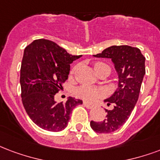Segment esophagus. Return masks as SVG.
Wrapping results in <instances>:
<instances>
[{"mask_svg": "<svg viewBox=\"0 0 160 160\" xmlns=\"http://www.w3.org/2000/svg\"><path fill=\"white\" fill-rule=\"evenodd\" d=\"M83 105H84V107H85L86 108H88V109H92V108L94 107L93 105L90 104V103H87V102H84Z\"/></svg>", "mask_w": 160, "mask_h": 160, "instance_id": "obj_1", "label": "esophagus"}]
</instances>
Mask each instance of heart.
<instances>
[{
	"mask_svg": "<svg viewBox=\"0 0 160 160\" xmlns=\"http://www.w3.org/2000/svg\"><path fill=\"white\" fill-rule=\"evenodd\" d=\"M102 65H107V64H102V63H96L95 64V68L102 66ZM76 69H77V67L74 68L73 71L75 72ZM76 94L79 97L82 98V99L86 100V101H93L100 96H102L103 92L102 90H99V89L93 88V87L87 86V85H83L76 90Z\"/></svg>",
	"mask_w": 160,
	"mask_h": 160,
	"instance_id": "obj_1",
	"label": "heart"
}]
</instances>
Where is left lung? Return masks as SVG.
<instances>
[{
	"label": "left lung",
	"mask_w": 160,
	"mask_h": 160,
	"mask_svg": "<svg viewBox=\"0 0 160 160\" xmlns=\"http://www.w3.org/2000/svg\"><path fill=\"white\" fill-rule=\"evenodd\" d=\"M93 56L110 58L118 76V88L104 100L108 105L113 104V109L106 110L107 115L102 122H91L95 132L109 133L126 122L137 103L145 75V58L139 48L128 45L111 46Z\"/></svg>",
	"instance_id": "1"
}]
</instances>
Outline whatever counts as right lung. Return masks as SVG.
I'll return each mask as SVG.
<instances>
[{
    "instance_id": "right-lung-1",
    "label": "right lung",
    "mask_w": 160,
    "mask_h": 160,
    "mask_svg": "<svg viewBox=\"0 0 160 160\" xmlns=\"http://www.w3.org/2000/svg\"><path fill=\"white\" fill-rule=\"evenodd\" d=\"M81 55H71L55 42L34 40L24 49L21 66L22 101L28 115L41 128L60 132L68 125L72 110L82 104L69 97L56 102L54 96L68 80L70 64Z\"/></svg>"
}]
</instances>
